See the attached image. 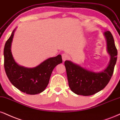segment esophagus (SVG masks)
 <instances>
[{"label": "esophagus", "mask_w": 120, "mask_h": 120, "mask_svg": "<svg viewBox=\"0 0 120 120\" xmlns=\"http://www.w3.org/2000/svg\"><path fill=\"white\" fill-rule=\"evenodd\" d=\"M69 58V56L68 55V54H62V59H63V61H65V60H68Z\"/></svg>", "instance_id": "obj_1"}]
</instances>
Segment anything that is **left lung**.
<instances>
[{
    "instance_id": "obj_1",
    "label": "left lung",
    "mask_w": 120,
    "mask_h": 120,
    "mask_svg": "<svg viewBox=\"0 0 120 120\" xmlns=\"http://www.w3.org/2000/svg\"><path fill=\"white\" fill-rule=\"evenodd\" d=\"M103 35L106 40L107 51L110 56L107 65L102 71L94 72L87 70L69 60L65 61L69 86L78 95L88 96L102 90L110 80L117 57V50L113 36L109 31Z\"/></svg>"
}]
</instances>
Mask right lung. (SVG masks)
I'll return each instance as SVG.
<instances>
[{"label": "right lung", "mask_w": 120, "mask_h": 120, "mask_svg": "<svg viewBox=\"0 0 120 120\" xmlns=\"http://www.w3.org/2000/svg\"><path fill=\"white\" fill-rule=\"evenodd\" d=\"M16 28L13 31L4 49V69L8 79L21 92L28 94L40 93L47 87L51 73L57 65L63 62L61 55L50 57L34 68L19 65L15 62L11 46Z\"/></svg>", "instance_id": "1"}]
</instances>
